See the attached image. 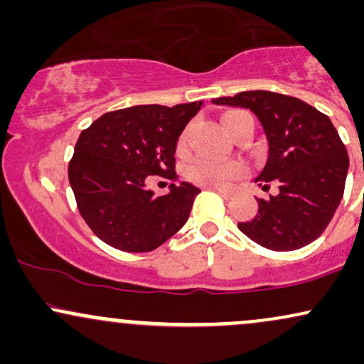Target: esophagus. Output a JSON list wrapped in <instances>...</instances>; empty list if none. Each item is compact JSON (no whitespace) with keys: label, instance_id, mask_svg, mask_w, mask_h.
Listing matches in <instances>:
<instances>
[{"label":"esophagus","instance_id":"1","mask_svg":"<svg viewBox=\"0 0 364 364\" xmlns=\"http://www.w3.org/2000/svg\"><path fill=\"white\" fill-rule=\"evenodd\" d=\"M210 190H214V191H217V193H220L224 196V198H231V195H232V191L228 190V188H210Z\"/></svg>","mask_w":364,"mask_h":364}]
</instances>
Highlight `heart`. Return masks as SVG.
Wrapping results in <instances>:
<instances>
[{
	"label": "heart",
	"mask_w": 364,
	"mask_h": 364,
	"mask_svg": "<svg viewBox=\"0 0 364 364\" xmlns=\"http://www.w3.org/2000/svg\"><path fill=\"white\" fill-rule=\"evenodd\" d=\"M240 114V111H232L224 114L223 124ZM185 147V135L179 139V149ZM246 168L241 162H215L210 159H196L186 169V176L193 183L208 188H224L235 179L245 176Z\"/></svg>",
	"instance_id": "1"
}]
</instances>
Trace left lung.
Instances as JSON below:
<instances>
[{"label": "left lung", "mask_w": 364, "mask_h": 364, "mask_svg": "<svg viewBox=\"0 0 364 364\" xmlns=\"http://www.w3.org/2000/svg\"><path fill=\"white\" fill-rule=\"evenodd\" d=\"M217 106L245 107L257 116L269 144V156L255 183L279 193L257 198L258 212L237 228L255 243L291 252L325 231L342 195L349 169L348 150L323 112L291 95L267 90L240 92L212 99Z\"/></svg>", "instance_id": "1"}]
</instances>
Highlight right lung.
I'll return each instance as SVG.
<instances>
[{"label":"right lung","instance_id":"1","mask_svg":"<svg viewBox=\"0 0 364 364\" xmlns=\"http://www.w3.org/2000/svg\"><path fill=\"white\" fill-rule=\"evenodd\" d=\"M200 107L133 106L106 112L80 133L68 179L80 215L99 240L123 252H152L185 225L200 188L173 183L168 195L156 196L145 181H176L178 139Z\"/></svg>","mask_w":364,"mask_h":364}]
</instances>
